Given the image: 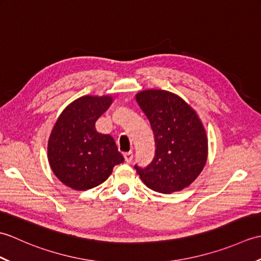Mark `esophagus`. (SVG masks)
I'll list each match as a JSON object with an SVG mask.
<instances>
[{
	"instance_id": "34e87169",
	"label": "esophagus",
	"mask_w": 261,
	"mask_h": 261,
	"mask_svg": "<svg viewBox=\"0 0 261 261\" xmlns=\"http://www.w3.org/2000/svg\"><path fill=\"white\" fill-rule=\"evenodd\" d=\"M123 157H124L125 163H131L132 159H134V153H132V152H125V153H123Z\"/></svg>"
}]
</instances>
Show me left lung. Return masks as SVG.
Here are the masks:
<instances>
[{
  "mask_svg": "<svg viewBox=\"0 0 261 261\" xmlns=\"http://www.w3.org/2000/svg\"><path fill=\"white\" fill-rule=\"evenodd\" d=\"M136 99L150 122L154 157L147 167L135 169L150 190L170 194L191 185L207 159V138L196 112L174 93L148 90Z\"/></svg>",
  "mask_w": 261,
  "mask_h": 261,
  "instance_id": "1",
  "label": "left lung"
}]
</instances>
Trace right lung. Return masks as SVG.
Segmentation results:
<instances>
[{"label":"right lung","mask_w":261,"mask_h":261,"mask_svg":"<svg viewBox=\"0 0 261 261\" xmlns=\"http://www.w3.org/2000/svg\"><path fill=\"white\" fill-rule=\"evenodd\" d=\"M112 101L108 95L75 99L59 115L49 137V165L57 178L73 190L98 186L115 165L124 162L113 138L95 129V122Z\"/></svg>","instance_id":"add662e5"}]
</instances>
